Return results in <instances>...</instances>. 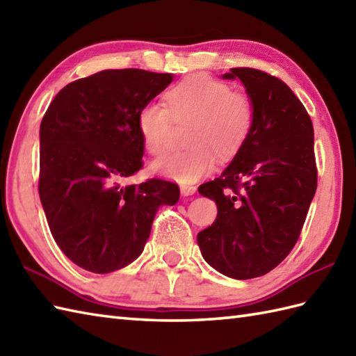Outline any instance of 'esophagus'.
Listing matches in <instances>:
<instances>
[{"label":"esophagus","mask_w":356,"mask_h":356,"mask_svg":"<svg viewBox=\"0 0 356 356\" xmlns=\"http://www.w3.org/2000/svg\"><path fill=\"white\" fill-rule=\"evenodd\" d=\"M180 193H182V195H193L195 193V186L182 185V186H180Z\"/></svg>","instance_id":"1"}]
</instances>
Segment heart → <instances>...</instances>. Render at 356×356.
I'll list each match as a JSON object with an SVG mask.
<instances>
[{"label":"heart","mask_w":356,"mask_h":356,"mask_svg":"<svg viewBox=\"0 0 356 356\" xmlns=\"http://www.w3.org/2000/svg\"><path fill=\"white\" fill-rule=\"evenodd\" d=\"M165 104L148 102L138 115L143 147L153 156L170 148L176 124H188L190 149L159 159L151 168L163 177L191 184L213 171L216 156L229 161L245 145L255 124L252 97L208 74H193L172 86Z\"/></svg>","instance_id":"heart-1"}]
</instances>
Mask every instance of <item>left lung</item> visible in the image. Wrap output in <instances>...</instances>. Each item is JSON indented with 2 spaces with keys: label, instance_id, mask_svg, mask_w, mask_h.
<instances>
[{
  "label": "left lung",
  "instance_id": "obj_1",
  "mask_svg": "<svg viewBox=\"0 0 356 356\" xmlns=\"http://www.w3.org/2000/svg\"><path fill=\"white\" fill-rule=\"evenodd\" d=\"M255 105L252 133L220 177L199 186L216 200L217 218L197 234L211 266L249 280L268 274L297 243L316 191L314 125L305 105L282 79L237 67Z\"/></svg>",
  "mask_w": 356,
  "mask_h": 356
}]
</instances>
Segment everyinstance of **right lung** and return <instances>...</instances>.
<instances>
[{"label": "right lung", "instance_id": "right-lung-1", "mask_svg": "<svg viewBox=\"0 0 356 356\" xmlns=\"http://www.w3.org/2000/svg\"><path fill=\"white\" fill-rule=\"evenodd\" d=\"M170 73L102 70L70 82L40 128V199L53 238L79 268L108 274L142 254L157 209L177 203V184L120 186L142 166L138 115Z\"/></svg>", "mask_w": 356, "mask_h": 356}]
</instances>
